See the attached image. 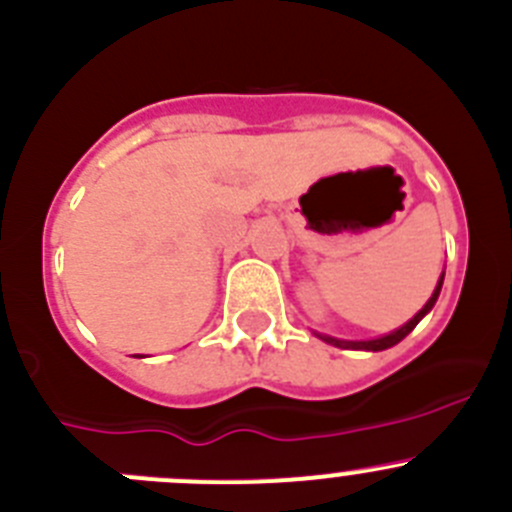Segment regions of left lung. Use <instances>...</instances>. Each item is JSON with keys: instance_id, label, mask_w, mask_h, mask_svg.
Returning a JSON list of instances; mask_svg holds the SVG:
<instances>
[{"instance_id": "left-lung-1", "label": "left lung", "mask_w": 512, "mask_h": 512, "mask_svg": "<svg viewBox=\"0 0 512 512\" xmlns=\"http://www.w3.org/2000/svg\"><path fill=\"white\" fill-rule=\"evenodd\" d=\"M442 283H444V272H442V278H439L437 288H434L432 298H429L427 303H424V308L419 310L417 315H414L412 321H407L401 328H396V331L386 333V336L369 338V341H343V338L326 336V333H315V331H313V333H315V336H318V338H321V341L331 343V346H338V348H351V351H386V348H391V346H396V343H399V341H404V338H407L409 333H412L414 328H417V323L422 321L424 315H427L429 310L434 308V303H437V298H439V290H442Z\"/></svg>"}]
</instances>
